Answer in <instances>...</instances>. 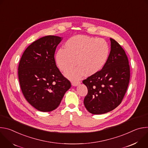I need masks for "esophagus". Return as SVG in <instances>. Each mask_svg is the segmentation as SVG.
I'll return each mask as SVG.
<instances>
[{
	"mask_svg": "<svg viewBox=\"0 0 148 148\" xmlns=\"http://www.w3.org/2000/svg\"><path fill=\"white\" fill-rule=\"evenodd\" d=\"M71 84H72L73 86L76 87V86H78L79 85V84H80V82L79 81H72Z\"/></svg>",
	"mask_w": 148,
	"mask_h": 148,
	"instance_id": "1",
	"label": "esophagus"
}]
</instances>
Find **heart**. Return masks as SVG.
<instances>
[{
  "label": "heart",
  "instance_id": "obj_1",
  "mask_svg": "<svg viewBox=\"0 0 148 148\" xmlns=\"http://www.w3.org/2000/svg\"><path fill=\"white\" fill-rule=\"evenodd\" d=\"M108 43L102 38L79 35L71 37L59 50L56 56L57 64L62 71L78 67L65 74L70 79L76 81L84 75L98 73L106 63L109 56ZM76 62H75V61Z\"/></svg>",
  "mask_w": 148,
  "mask_h": 148
}]
</instances>
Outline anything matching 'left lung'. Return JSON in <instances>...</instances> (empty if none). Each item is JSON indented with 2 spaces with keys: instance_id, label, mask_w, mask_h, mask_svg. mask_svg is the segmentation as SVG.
Instances as JSON below:
<instances>
[{
  "instance_id": "obj_1",
  "label": "left lung",
  "mask_w": 148,
  "mask_h": 148,
  "mask_svg": "<svg viewBox=\"0 0 148 148\" xmlns=\"http://www.w3.org/2000/svg\"><path fill=\"white\" fill-rule=\"evenodd\" d=\"M107 61L101 71L83 80L88 88L84 103L92 114L111 111L121 103L130 78L129 61L124 50L112 39Z\"/></svg>"
}]
</instances>
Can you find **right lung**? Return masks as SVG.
<instances>
[{
  "mask_svg": "<svg viewBox=\"0 0 148 148\" xmlns=\"http://www.w3.org/2000/svg\"><path fill=\"white\" fill-rule=\"evenodd\" d=\"M62 39L47 36L34 41L24 51L18 64V79L23 95L41 112L56 109L71 86L55 62V51Z\"/></svg>",
  "mask_w": 148,
  "mask_h": 148,
  "instance_id": "add662e5",
  "label": "right lung"
}]
</instances>
